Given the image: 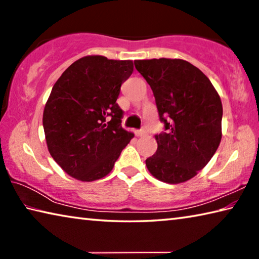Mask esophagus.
Segmentation results:
<instances>
[{
	"label": "esophagus",
	"instance_id": "esophagus-1",
	"mask_svg": "<svg viewBox=\"0 0 259 259\" xmlns=\"http://www.w3.org/2000/svg\"><path fill=\"white\" fill-rule=\"evenodd\" d=\"M146 135V131L145 130H137L136 131V136L137 137H143V136Z\"/></svg>",
	"mask_w": 259,
	"mask_h": 259
}]
</instances>
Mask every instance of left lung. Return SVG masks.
Here are the masks:
<instances>
[{"label": "left lung", "mask_w": 259, "mask_h": 259, "mask_svg": "<svg viewBox=\"0 0 259 259\" xmlns=\"http://www.w3.org/2000/svg\"><path fill=\"white\" fill-rule=\"evenodd\" d=\"M150 84L166 133L146 159L153 177L168 184L190 181L211 160L222 140L223 105L209 78L183 59L135 60Z\"/></svg>", "instance_id": "obj_1"}]
</instances>
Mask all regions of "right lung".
Returning <instances> with one entry per match:
<instances>
[{"mask_svg":"<svg viewBox=\"0 0 259 259\" xmlns=\"http://www.w3.org/2000/svg\"><path fill=\"white\" fill-rule=\"evenodd\" d=\"M133 72V60L93 55L74 61L55 83L43 128L50 155L71 177L95 182L107 176L134 138L121 126L123 111L116 104Z\"/></svg>","mask_w":259,"mask_h":259,"instance_id":"add662e5","label":"right lung"}]
</instances>
